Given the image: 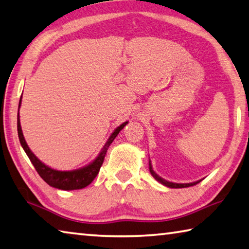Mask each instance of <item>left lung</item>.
<instances>
[{"mask_svg": "<svg viewBox=\"0 0 249 249\" xmlns=\"http://www.w3.org/2000/svg\"><path fill=\"white\" fill-rule=\"evenodd\" d=\"M149 170H150V173L151 175L155 178L158 182H160L161 184L165 185V186H168L170 188H184V187H189V186H194V185H196L198 183H200L202 179L200 180H197V182H194V183H188V184H178V183H172V182H168V180H165L164 178H160L159 175L156 174V172L152 170V165H151V162L149 161Z\"/></svg>", "mask_w": 249, "mask_h": 249, "instance_id": "8db88e82", "label": "left lung"}]
</instances>
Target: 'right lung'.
<instances>
[{"label": "right lung", "instance_id": "right-lung-1", "mask_svg": "<svg viewBox=\"0 0 249 249\" xmlns=\"http://www.w3.org/2000/svg\"><path fill=\"white\" fill-rule=\"evenodd\" d=\"M20 102H21V97L19 100V105H18V112H19V107H20ZM127 124V122H125L122 125H120L117 127L113 134L110 136V138L107 139V142H106L105 146H103L101 152L99 153V156L96 158V160L91 162L89 165L84 166V168L78 169V170H74V171H57L49 168L48 165L42 163L37 157H36L29 147L27 146L26 140L24 138V135H22L21 132V127H20V122H19V113L17 115V132H18V137H19V142L21 147L24 148L25 152L27 153V156L31 161V163L34 164L36 171L38 172V174L41 176V178L49 184L50 186L55 187L58 189H63V191H74V189H81L92 182V180L96 178V176L98 175L99 171H100L101 165L105 161V157L107 155V148H109L110 144L112 143L113 140L115 139L122 129L124 128V126Z\"/></svg>", "mask_w": 249, "mask_h": 249}]
</instances>
